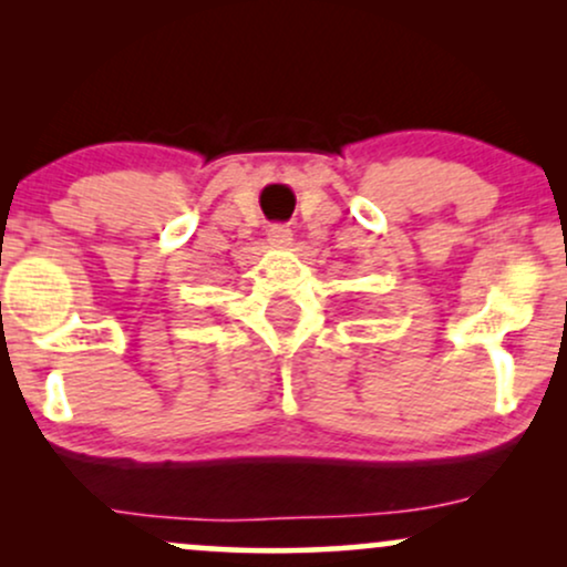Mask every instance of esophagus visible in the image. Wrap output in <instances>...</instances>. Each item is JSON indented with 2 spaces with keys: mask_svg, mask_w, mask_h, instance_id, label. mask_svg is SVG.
<instances>
[{
  "mask_svg": "<svg viewBox=\"0 0 567 567\" xmlns=\"http://www.w3.org/2000/svg\"><path fill=\"white\" fill-rule=\"evenodd\" d=\"M290 239H292V231L285 224L269 226V243L271 245H290Z\"/></svg>",
  "mask_w": 567,
  "mask_h": 567,
  "instance_id": "obj_1",
  "label": "esophagus"
}]
</instances>
